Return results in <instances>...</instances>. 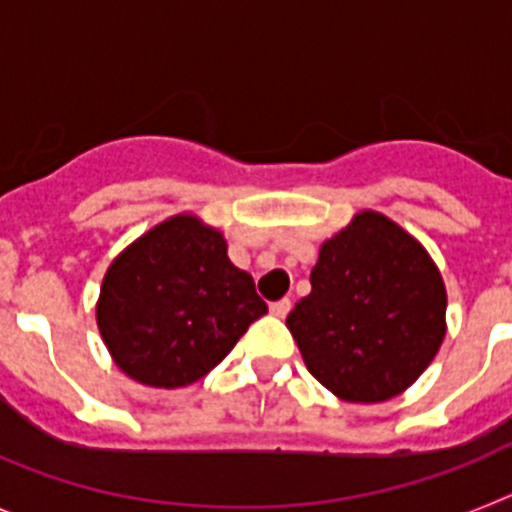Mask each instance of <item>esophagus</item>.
<instances>
[{"label": "esophagus", "mask_w": 512, "mask_h": 512, "mask_svg": "<svg viewBox=\"0 0 512 512\" xmlns=\"http://www.w3.org/2000/svg\"><path fill=\"white\" fill-rule=\"evenodd\" d=\"M289 307H292V302H289L287 297H284V300L271 302L269 312H271V315H274V318H284V315H287V312H289Z\"/></svg>", "instance_id": "esophagus-1"}]
</instances>
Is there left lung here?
Wrapping results in <instances>:
<instances>
[{"label":"left lung","mask_w":512,"mask_h":512,"mask_svg":"<svg viewBox=\"0 0 512 512\" xmlns=\"http://www.w3.org/2000/svg\"><path fill=\"white\" fill-rule=\"evenodd\" d=\"M312 292L287 315L310 374L346 402L400 395L446 336V284L423 243L361 210L320 246Z\"/></svg>","instance_id":"left-lung-1"}]
</instances>
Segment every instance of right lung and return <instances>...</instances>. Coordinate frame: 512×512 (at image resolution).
<instances>
[{"instance_id": "right-lung-1", "label": "right lung", "mask_w": 512, "mask_h": 512, "mask_svg": "<svg viewBox=\"0 0 512 512\" xmlns=\"http://www.w3.org/2000/svg\"><path fill=\"white\" fill-rule=\"evenodd\" d=\"M266 312L228 241L192 212L122 248L102 279L97 325L122 374L148 387H187L233 351Z\"/></svg>"}]
</instances>
